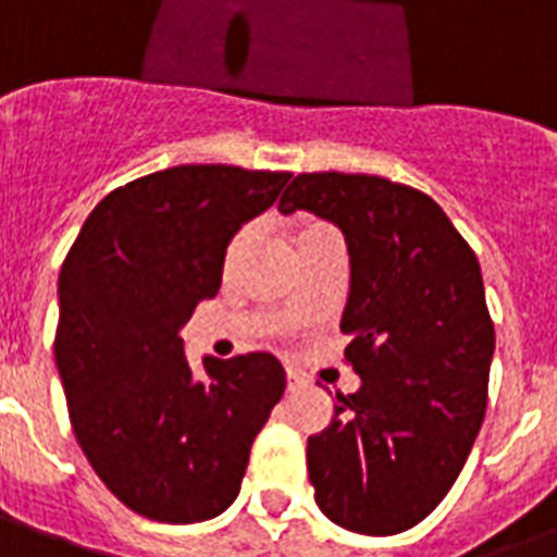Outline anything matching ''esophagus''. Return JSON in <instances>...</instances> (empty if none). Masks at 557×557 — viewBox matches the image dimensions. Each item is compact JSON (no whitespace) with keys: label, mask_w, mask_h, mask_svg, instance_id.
<instances>
[{"label":"esophagus","mask_w":557,"mask_h":557,"mask_svg":"<svg viewBox=\"0 0 557 557\" xmlns=\"http://www.w3.org/2000/svg\"><path fill=\"white\" fill-rule=\"evenodd\" d=\"M286 379H288V389H300V387H306V384H309V379H306L300 370H295V367H288Z\"/></svg>","instance_id":"1"}]
</instances>
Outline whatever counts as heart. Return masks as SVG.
<instances>
[{"mask_svg": "<svg viewBox=\"0 0 557 557\" xmlns=\"http://www.w3.org/2000/svg\"><path fill=\"white\" fill-rule=\"evenodd\" d=\"M330 225H323V222H314V219H295L292 222V236H295V248H300V245L306 243V239H312L314 234H321V231H326ZM248 236H251V231L248 227H243V231H236L234 239L227 243V251H225V265H231V262L236 260V253L243 251V245L248 243Z\"/></svg>", "mask_w": 557, "mask_h": 557, "instance_id": "b5f03b06", "label": "heart"}]
</instances>
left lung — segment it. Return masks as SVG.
<instances>
[{"label": "left lung", "mask_w": 557, "mask_h": 557, "mask_svg": "<svg viewBox=\"0 0 557 557\" xmlns=\"http://www.w3.org/2000/svg\"><path fill=\"white\" fill-rule=\"evenodd\" d=\"M344 231L349 300L341 332L358 393H335L309 436L314 500L358 535H396L457 483L488 401L494 323L471 245L416 187L364 173H300L280 210Z\"/></svg>", "instance_id": "obj_1"}]
</instances>
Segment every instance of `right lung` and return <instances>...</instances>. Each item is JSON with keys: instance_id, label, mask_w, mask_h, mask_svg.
<instances>
[{"instance_id": "add662e5", "label": "right lung", "mask_w": 557, "mask_h": 557, "mask_svg": "<svg viewBox=\"0 0 557 557\" xmlns=\"http://www.w3.org/2000/svg\"><path fill=\"white\" fill-rule=\"evenodd\" d=\"M292 173L178 164L115 187L60 269L54 358L83 454L141 518L199 523L236 500L248 454L286 389L271 352L205 358L178 330L222 283L231 236Z\"/></svg>"}]
</instances>
